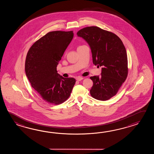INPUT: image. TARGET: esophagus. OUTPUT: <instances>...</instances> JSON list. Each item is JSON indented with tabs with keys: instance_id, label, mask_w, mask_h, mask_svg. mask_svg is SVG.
Returning <instances> with one entry per match:
<instances>
[{
	"instance_id": "1",
	"label": "esophagus",
	"mask_w": 154,
	"mask_h": 154,
	"mask_svg": "<svg viewBox=\"0 0 154 154\" xmlns=\"http://www.w3.org/2000/svg\"><path fill=\"white\" fill-rule=\"evenodd\" d=\"M76 80H78V81H81L82 80V79H83V78H82L81 76H78V77H76Z\"/></svg>"
}]
</instances>
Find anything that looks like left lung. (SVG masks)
Wrapping results in <instances>:
<instances>
[{
  "label": "left lung",
  "instance_id": "1",
  "mask_svg": "<svg viewBox=\"0 0 154 154\" xmlns=\"http://www.w3.org/2000/svg\"><path fill=\"white\" fill-rule=\"evenodd\" d=\"M91 50L94 64L102 66L101 76L90 77L94 98L106 101L116 95L128 75V59L121 39L115 33L97 26L83 28L77 32Z\"/></svg>",
  "mask_w": 154,
  "mask_h": 154
}]
</instances>
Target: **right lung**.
Returning a JSON list of instances; mask_svg holds the SVG:
<instances>
[{
	"instance_id": "right-lung-1",
	"label": "right lung",
	"mask_w": 154,
	"mask_h": 154,
	"mask_svg": "<svg viewBox=\"0 0 154 154\" xmlns=\"http://www.w3.org/2000/svg\"><path fill=\"white\" fill-rule=\"evenodd\" d=\"M74 36L72 31L47 33L33 44L25 60V72L31 86L45 101L59 105L69 98L75 84L63 78L57 66Z\"/></svg>"
}]
</instances>
